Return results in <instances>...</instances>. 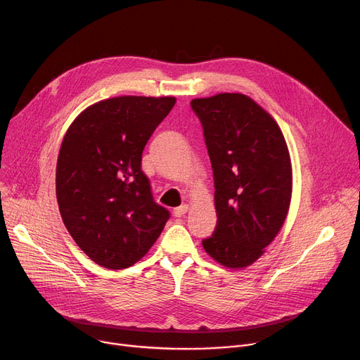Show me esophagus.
<instances>
[{
  "label": "esophagus",
  "instance_id": "34e87169",
  "mask_svg": "<svg viewBox=\"0 0 360 360\" xmlns=\"http://www.w3.org/2000/svg\"><path fill=\"white\" fill-rule=\"evenodd\" d=\"M188 210H189V207L186 204H184V205H181V207L174 210V215L175 217H182V215H185L188 212Z\"/></svg>",
  "mask_w": 360,
  "mask_h": 360
}]
</instances>
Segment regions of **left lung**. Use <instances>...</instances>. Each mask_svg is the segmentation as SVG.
I'll list each match as a JSON object with an SVG mask.
<instances>
[{"mask_svg": "<svg viewBox=\"0 0 360 360\" xmlns=\"http://www.w3.org/2000/svg\"><path fill=\"white\" fill-rule=\"evenodd\" d=\"M191 106L204 127L215 181L218 219L204 250L226 269H245L266 252L288 214L292 169L284 135L243 93L201 97Z\"/></svg>", "mask_w": 360, "mask_h": 360, "instance_id": "left-lung-1", "label": "left lung"}]
</instances>
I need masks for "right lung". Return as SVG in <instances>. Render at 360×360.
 Returning a JSON list of instances; mask_svg holds the SVG:
<instances>
[{"mask_svg": "<svg viewBox=\"0 0 360 360\" xmlns=\"http://www.w3.org/2000/svg\"><path fill=\"white\" fill-rule=\"evenodd\" d=\"M174 96H119L86 108L63 138L56 197L68 231L96 264L134 266L149 251L169 212L153 202L142 152Z\"/></svg>", "mask_w": 360, "mask_h": 360, "instance_id": "add662e5", "label": "right lung"}]
</instances>
